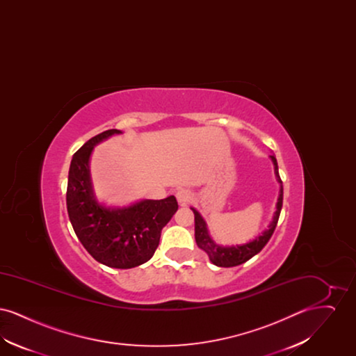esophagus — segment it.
I'll return each mask as SVG.
<instances>
[{"instance_id": "1", "label": "esophagus", "mask_w": 356, "mask_h": 356, "mask_svg": "<svg viewBox=\"0 0 356 356\" xmlns=\"http://www.w3.org/2000/svg\"><path fill=\"white\" fill-rule=\"evenodd\" d=\"M176 199H177V203L181 207H186V204L192 200V193L188 189H179L176 192Z\"/></svg>"}]
</instances>
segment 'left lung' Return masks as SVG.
Returning a JSON list of instances; mask_svg holds the SVG:
<instances>
[{"label":"left lung","mask_w":356,"mask_h":356,"mask_svg":"<svg viewBox=\"0 0 356 356\" xmlns=\"http://www.w3.org/2000/svg\"><path fill=\"white\" fill-rule=\"evenodd\" d=\"M272 163H273V170H275V176L277 183L280 184V191H279V197H277V203H276V211L273 213L272 221L268 225V228L266 231L261 232V235L254 237V240L245 243V244H237V245H221L218 244L208 232L207 228V222L204 220L203 216L200 215V212L191 207V209L195 213V238H196V244L200 250H203L205 254H208L209 260L218 266V267H235L238 264L245 263L247 260H250L251 257H254V254H259L263 247L268 243V240L271 238L272 234L276 228V224L280 216V211H282V205H283V183L282 179L279 176V168H277V161L276 157L272 154Z\"/></svg>","instance_id":"obj_1"}]
</instances>
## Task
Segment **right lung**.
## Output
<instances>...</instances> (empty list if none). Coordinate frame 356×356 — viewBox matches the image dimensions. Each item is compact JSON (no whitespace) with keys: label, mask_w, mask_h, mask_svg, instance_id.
I'll return each mask as SVG.
<instances>
[{"label":"right lung","mask_w":356,"mask_h":356,"mask_svg":"<svg viewBox=\"0 0 356 356\" xmlns=\"http://www.w3.org/2000/svg\"><path fill=\"white\" fill-rule=\"evenodd\" d=\"M109 129L92 137L73 154L69 167L67 208L72 227L85 250L99 263L112 268H134L152 257L161 229L176 213L175 196L140 202L127 207H108L93 192L89 161L97 144L113 135Z\"/></svg>","instance_id":"add662e5"}]
</instances>
